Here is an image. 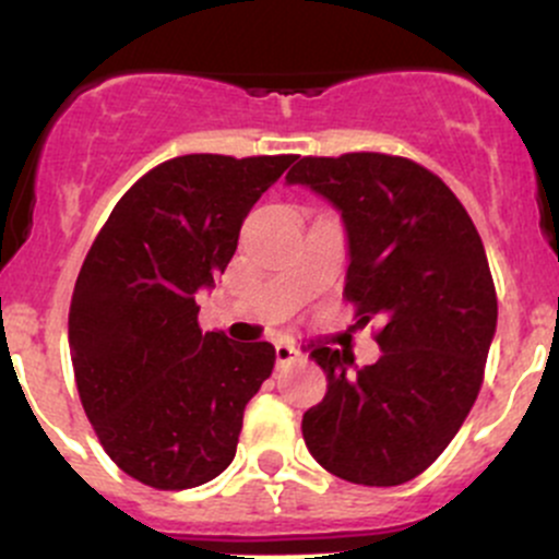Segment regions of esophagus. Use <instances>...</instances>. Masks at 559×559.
Wrapping results in <instances>:
<instances>
[{
	"label": "esophagus",
	"instance_id": "1",
	"mask_svg": "<svg viewBox=\"0 0 559 559\" xmlns=\"http://www.w3.org/2000/svg\"><path fill=\"white\" fill-rule=\"evenodd\" d=\"M299 358H302V353L294 345H289V342H278V345H275V360H278V366H289Z\"/></svg>",
	"mask_w": 559,
	"mask_h": 559
}]
</instances>
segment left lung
I'll return each mask as SVG.
<instances>
[{
    "label": "left lung",
    "mask_w": 559,
    "mask_h": 559,
    "mask_svg": "<svg viewBox=\"0 0 559 559\" xmlns=\"http://www.w3.org/2000/svg\"><path fill=\"white\" fill-rule=\"evenodd\" d=\"M342 212L349 238L345 297L382 321V358L318 345L326 397L305 411L308 451L331 475L390 488L421 475L475 406L496 331V286L480 233L453 190L390 153L302 156L286 175Z\"/></svg>",
    "instance_id": "1"
}]
</instances>
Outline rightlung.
Segmentation results:
<instances>
[{"label":"right lung","instance_id":"1","mask_svg":"<svg viewBox=\"0 0 559 559\" xmlns=\"http://www.w3.org/2000/svg\"><path fill=\"white\" fill-rule=\"evenodd\" d=\"M297 156L188 153L114 206L73 286V377L103 451L156 490L210 483L236 456L270 342L201 334L193 294L225 273L254 201Z\"/></svg>","mask_w":559,"mask_h":559}]
</instances>
